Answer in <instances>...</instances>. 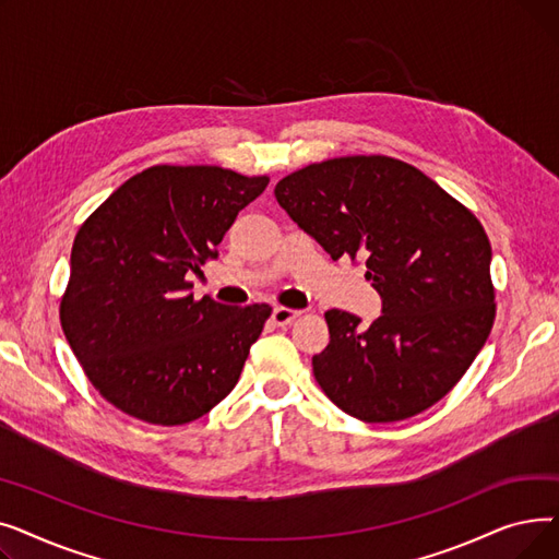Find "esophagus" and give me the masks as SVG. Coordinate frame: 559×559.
<instances>
[{
  "label": "esophagus",
  "mask_w": 559,
  "mask_h": 559,
  "mask_svg": "<svg viewBox=\"0 0 559 559\" xmlns=\"http://www.w3.org/2000/svg\"><path fill=\"white\" fill-rule=\"evenodd\" d=\"M299 314H301L299 310H292V308H274L272 319H274L276 326H289Z\"/></svg>",
  "instance_id": "esophagus-1"
}]
</instances>
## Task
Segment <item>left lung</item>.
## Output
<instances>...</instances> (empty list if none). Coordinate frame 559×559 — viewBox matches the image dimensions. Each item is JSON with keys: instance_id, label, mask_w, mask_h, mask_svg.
I'll use <instances>...</instances> for the list:
<instances>
[{"instance_id": "1", "label": "left lung", "mask_w": 559, "mask_h": 559, "mask_svg": "<svg viewBox=\"0 0 559 559\" xmlns=\"http://www.w3.org/2000/svg\"><path fill=\"white\" fill-rule=\"evenodd\" d=\"M278 203L333 260L365 258L383 299L369 329L329 310L319 388L365 424L415 417L444 399L485 346L493 317L491 245L480 219L417 167L342 156L287 174Z\"/></svg>"}]
</instances>
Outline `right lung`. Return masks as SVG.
Masks as SVG:
<instances>
[{
  "label": "right lung",
  "mask_w": 559,
  "mask_h": 559,
  "mask_svg": "<svg viewBox=\"0 0 559 559\" xmlns=\"http://www.w3.org/2000/svg\"><path fill=\"white\" fill-rule=\"evenodd\" d=\"M267 183L217 165H154L81 224L58 314L83 373L124 415L183 426L238 383L272 308L197 301L186 276Z\"/></svg>",
  "instance_id": "1"
}]
</instances>
